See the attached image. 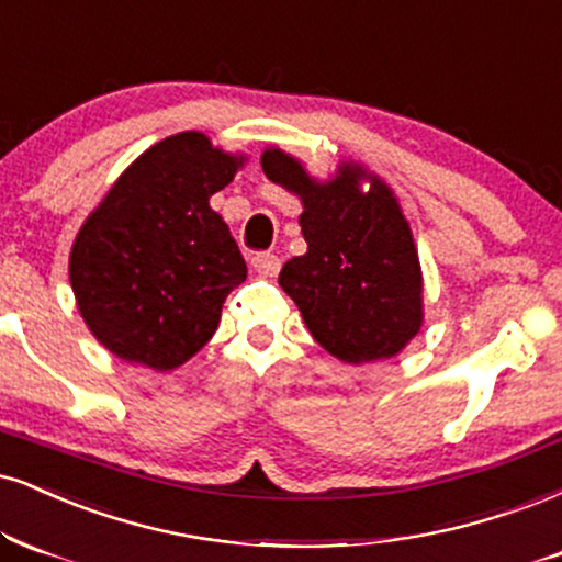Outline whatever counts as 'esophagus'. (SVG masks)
Listing matches in <instances>:
<instances>
[{"label":"esophagus","instance_id":"34e87169","mask_svg":"<svg viewBox=\"0 0 562 562\" xmlns=\"http://www.w3.org/2000/svg\"><path fill=\"white\" fill-rule=\"evenodd\" d=\"M251 267H254V272H259V274H263V277H274L277 272H280V259H277L274 254H256L254 259H251Z\"/></svg>","mask_w":562,"mask_h":562}]
</instances>
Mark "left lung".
Returning <instances> with one entry per match:
<instances>
[{
    "instance_id": "obj_1",
    "label": "left lung",
    "mask_w": 562,
    "mask_h": 562,
    "mask_svg": "<svg viewBox=\"0 0 562 562\" xmlns=\"http://www.w3.org/2000/svg\"><path fill=\"white\" fill-rule=\"evenodd\" d=\"M261 167L303 204L308 248L282 267L280 285L311 337L356 367L401 353L422 329L424 277L395 191L350 159L335 178L316 180L301 159L272 146L263 148Z\"/></svg>"
}]
</instances>
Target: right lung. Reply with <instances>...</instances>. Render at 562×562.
Masks as SVG:
<instances>
[{"instance_id":"1","label":"right lung","mask_w":562,"mask_h":562,"mask_svg":"<svg viewBox=\"0 0 562 562\" xmlns=\"http://www.w3.org/2000/svg\"><path fill=\"white\" fill-rule=\"evenodd\" d=\"M243 165V154L204 133L170 135L86 216L70 248V285L86 327L110 353L170 371L212 340L246 261L209 199Z\"/></svg>"}]
</instances>
